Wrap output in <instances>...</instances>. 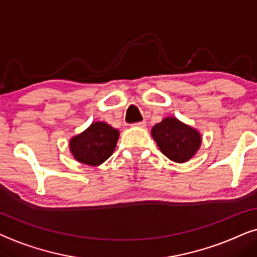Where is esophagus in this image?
<instances>
[{
	"instance_id": "1",
	"label": "esophagus",
	"mask_w": 257,
	"mask_h": 257,
	"mask_svg": "<svg viewBox=\"0 0 257 257\" xmlns=\"http://www.w3.org/2000/svg\"><path fill=\"white\" fill-rule=\"evenodd\" d=\"M135 126H139V128H145L146 126V122L143 121V122H138V123H135L134 124Z\"/></svg>"
}]
</instances>
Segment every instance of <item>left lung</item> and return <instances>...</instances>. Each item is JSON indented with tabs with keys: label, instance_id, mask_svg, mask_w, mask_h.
Segmentation results:
<instances>
[{
	"label": "left lung",
	"instance_id": "8db88e82",
	"mask_svg": "<svg viewBox=\"0 0 257 257\" xmlns=\"http://www.w3.org/2000/svg\"><path fill=\"white\" fill-rule=\"evenodd\" d=\"M152 136L163 155L176 163L193 159L202 143V136L197 129L174 116L156 123L152 128Z\"/></svg>",
	"mask_w": 257,
	"mask_h": 257
}]
</instances>
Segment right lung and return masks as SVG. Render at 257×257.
<instances>
[{
	"instance_id": "add662e5",
	"label": "right lung",
	"mask_w": 257,
	"mask_h": 257,
	"mask_svg": "<svg viewBox=\"0 0 257 257\" xmlns=\"http://www.w3.org/2000/svg\"><path fill=\"white\" fill-rule=\"evenodd\" d=\"M119 132L107 122H93L69 141L71 155L77 162L97 167L108 160L117 145Z\"/></svg>"
}]
</instances>
